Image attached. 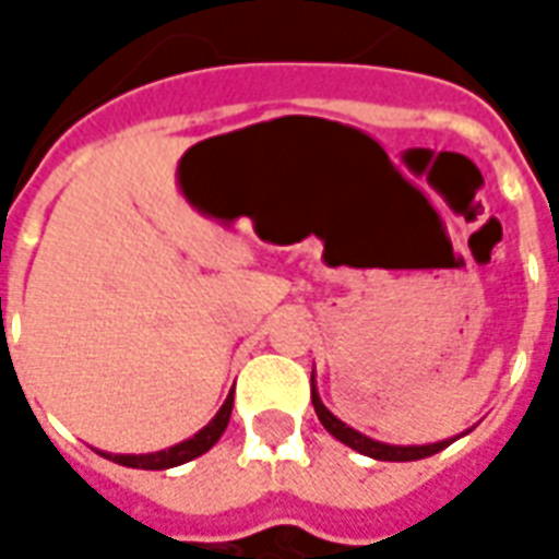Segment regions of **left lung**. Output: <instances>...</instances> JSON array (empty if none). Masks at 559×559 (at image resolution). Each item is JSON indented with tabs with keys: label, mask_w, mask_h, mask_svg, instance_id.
I'll list each match as a JSON object with an SVG mask.
<instances>
[{
	"label": "left lung",
	"mask_w": 559,
	"mask_h": 559,
	"mask_svg": "<svg viewBox=\"0 0 559 559\" xmlns=\"http://www.w3.org/2000/svg\"><path fill=\"white\" fill-rule=\"evenodd\" d=\"M311 404H314L317 416L323 421V428H326L332 437H338L341 443H347L350 449L356 452H362L368 457H377V461H419V457H428V455H437L440 449L452 443V440H443V443H431V445H386V443H377L371 437H365V433L353 431L347 428L344 421L335 419L332 413L323 407V401L317 399V389H314V380H311Z\"/></svg>",
	"instance_id": "8db88e82"
}]
</instances>
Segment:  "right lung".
<instances>
[{
    "instance_id": "right-lung-1",
    "label": "right lung",
    "mask_w": 559,
    "mask_h": 559,
    "mask_svg": "<svg viewBox=\"0 0 559 559\" xmlns=\"http://www.w3.org/2000/svg\"><path fill=\"white\" fill-rule=\"evenodd\" d=\"M230 411H233V392L224 401V407L218 411V416L209 421L203 431H197L191 440H185V443L173 445V449H164V452H152V455H107L116 464H122V467H138V469H167V467H179L185 461H191V457L203 455L209 452L212 445L218 443V437L227 428V421H230Z\"/></svg>"
}]
</instances>
